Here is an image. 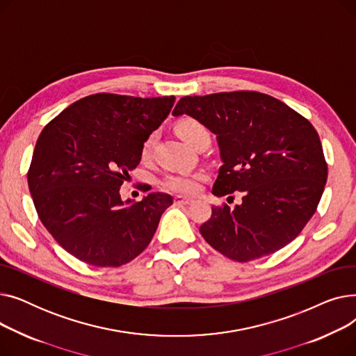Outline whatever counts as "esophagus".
<instances>
[{
	"label": "esophagus",
	"instance_id": "esophagus-1",
	"mask_svg": "<svg viewBox=\"0 0 356 356\" xmlns=\"http://www.w3.org/2000/svg\"><path fill=\"white\" fill-rule=\"evenodd\" d=\"M193 199L191 197H183V196H176L175 197V204H192Z\"/></svg>",
	"mask_w": 356,
	"mask_h": 356
}]
</instances>
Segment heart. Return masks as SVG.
Here are the masks:
<instances>
[{"mask_svg":"<svg viewBox=\"0 0 356 356\" xmlns=\"http://www.w3.org/2000/svg\"><path fill=\"white\" fill-rule=\"evenodd\" d=\"M177 133L180 137L188 143L191 147H195L202 138L211 136L209 131L203 124H200L196 120H183L177 124ZM156 141V133H149L141 143L140 147V156L141 159H148L153 152V145ZM207 179V176L202 173H186V172H177V173H168L161 179V188L183 196L195 195L202 183Z\"/></svg>","mask_w":356,"mask_h":356,"instance_id":"1","label":"heart"}]
</instances>
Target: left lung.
<instances>
[{"mask_svg": "<svg viewBox=\"0 0 356 356\" xmlns=\"http://www.w3.org/2000/svg\"><path fill=\"white\" fill-rule=\"evenodd\" d=\"M183 114L216 134L223 164L212 193H242L234 208L212 207L199 228L204 241L238 263L290 244L314 215L327 179L322 143L309 120L255 90L183 97L173 115Z\"/></svg>", "mask_w": 356, "mask_h": 356, "instance_id": "left-lung-1", "label": "left lung"}]
</instances>
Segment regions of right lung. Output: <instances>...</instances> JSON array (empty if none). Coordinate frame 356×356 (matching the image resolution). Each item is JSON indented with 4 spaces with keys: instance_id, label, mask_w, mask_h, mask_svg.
I'll list each match as a JSON object with an SVG mask.
<instances>
[{
    "instance_id": "add662e5",
    "label": "right lung",
    "mask_w": 356,
    "mask_h": 356,
    "mask_svg": "<svg viewBox=\"0 0 356 356\" xmlns=\"http://www.w3.org/2000/svg\"><path fill=\"white\" fill-rule=\"evenodd\" d=\"M175 99L101 92L73 102L43 128L29 189L44 228L73 257L95 267H121L149 244L173 197L149 193L124 203L120 188L141 160L143 140L165 120Z\"/></svg>"
}]
</instances>
